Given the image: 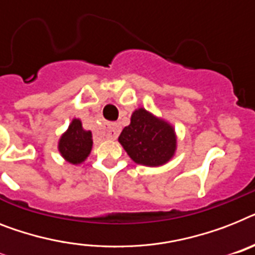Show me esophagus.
Wrapping results in <instances>:
<instances>
[{"instance_id":"esophagus-1","label":"esophagus","mask_w":255,"mask_h":255,"mask_svg":"<svg viewBox=\"0 0 255 255\" xmlns=\"http://www.w3.org/2000/svg\"><path fill=\"white\" fill-rule=\"evenodd\" d=\"M122 127L121 123H118V122H114V123L107 124L106 127V134L109 138H117L119 132H121Z\"/></svg>"}]
</instances>
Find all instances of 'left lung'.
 <instances>
[{
	"label": "left lung",
	"instance_id": "1",
	"mask_svg": "<svg viewBox=\"0 0 255 255\" xmlns=\"http://www.w3.org/2000/svg\"><path fill=\"white\" fill-rule=\"evenodd\" d=\"M119 142L134 162L150 167L165 165L177 149L173 126L142 107L133 111L131 123L122 131Z\"/></svg>",
	"mask_w": 255,
	"mask_h": 255
}]
</instances>
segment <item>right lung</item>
<instances>
[{"instance_id": "right-lung-1", "label": "right lung", "mask_w": 255, "mask_h": 255, "mask_svg": "<svg viewBox=\"0 0 255 255\" xmlns=\"http://www.w3.org/2000/svg\"><path fill=\"white\" fill-rule=\"evenodd\" d=\"M92 132L85 131L80 119H73L59 140L60 154L73 165L84 162L92 152Z\"/></svg>"}]
</instances>
